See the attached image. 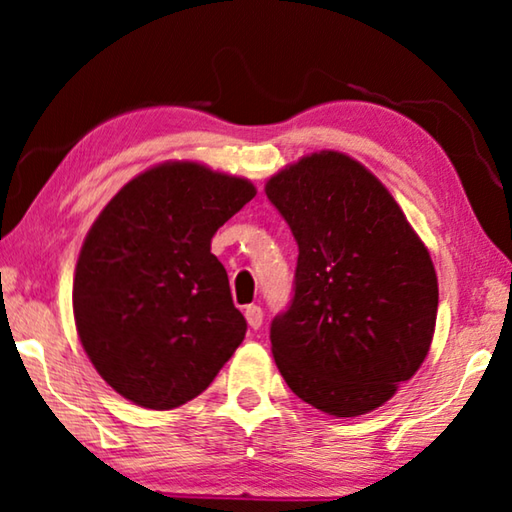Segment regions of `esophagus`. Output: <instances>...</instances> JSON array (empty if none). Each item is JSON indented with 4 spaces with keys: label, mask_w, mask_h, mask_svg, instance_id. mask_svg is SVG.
<instances>
[{
    "label": "esophagus",
    "mask_w": 512,
    "mask_h": 512,
    "mask_svg": "<svg viewBox=\"0 0 512 512\" xmlns=\"http://www.w3.org/2000/svg\"><path fill=\"white\" fill-rule=\"evenodd\" d=\"M246 320H248V325L253 327V329H257L259 325H262V320H264V314H262V307H257V305H248L246 307Z\"/></svg>",
    "instance_id": "1"
}]
</instances>
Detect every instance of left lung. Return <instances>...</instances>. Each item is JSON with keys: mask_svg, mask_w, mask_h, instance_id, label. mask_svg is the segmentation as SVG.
Returning <instances> with one entry per match:
<instances>
[{"mask_svg": "<svg viewBox=\"0 0 512 512\" xmlns=\"http://www.w3.org/2000/svg\"><path fill=\"white\" fill-rule=\"evenodd\" d=\"M266 196L298 244L291 305L271 323L277 368L318 411L377 409L429 354L438 277L427 246L391 192L339 151L277 171Z\"/></svg>", "mask_w": 512, "mask_h": 512, "instance_id": "1", "label": "left lung"}]
</instances>
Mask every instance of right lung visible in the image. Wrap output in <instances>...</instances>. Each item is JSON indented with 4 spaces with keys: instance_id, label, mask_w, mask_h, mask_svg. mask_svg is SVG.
<instances>
[{
    "instance_id": "1",
    "label": "right lung",
    "mask_w": 512,
    "mask_h": 512,
    "mask_svg": "<svg viewBox=\"0 0 512 512\" xmlns=\"http://www.w3.org/2000/svg\"><path fill=\"white\" fill-rule=\"evenodd\" d=\"M257 194L246 178L164 162L126 183L83 241L74 320L85 354L137 406L201 395L246 336L212 237Z\"/></svg>"
}]
</instances>
